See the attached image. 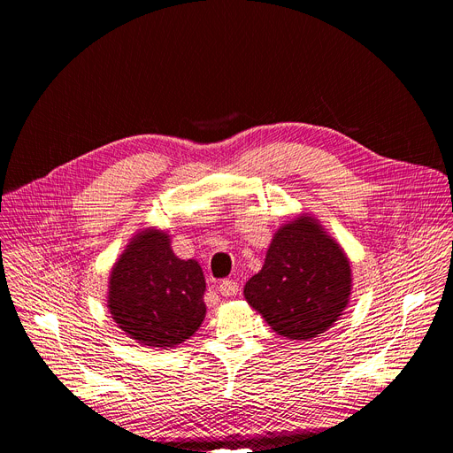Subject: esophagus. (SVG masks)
<instances>
[{"label":"esophagus","instance_id":"esophagus-1","mask_svg":"<svg viewBox=\"0 0 453 453\" xmlns=\"http://www.w3.org/2000/svg\"><path fill=\"white\" fill-rule=\"evenodd\" d=\"M218 290H219V294H221V296H225V297H232V296H235V294L239 292V285H237L235 281H232V280H225V281H221V283H219Z\"/></svg>","mask_w":453,"mask_h":453}]
</instances>
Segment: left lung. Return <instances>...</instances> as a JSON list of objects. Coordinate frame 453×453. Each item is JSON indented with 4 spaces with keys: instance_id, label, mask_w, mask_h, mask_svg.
Returning a JSON list of instances; mask_svg holds the SVG:
<instances>
[{
    "instance_id": "obj_1",
    "label": "left lung",
    "mask_w": 453,
    "mask_h": 453,
    "mask_svg": "<svg viewBox=\"0 0 453 453\" xmlns=\"http://www.w3.org/2000/svg\"><path fill=\"white\" fill-rule=\"evenodd\" d=\"M350 290V261L318 219L304 214L273 234L245 297L275 334L310 341L342 316Z\"/></svg>"
}]
</instances>
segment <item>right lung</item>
I'll return each instance as SVG.
<instances>
[{
	"instance_id": "right-lung-1",
	"label": "right lung",
	"mask_w": 453,
	"mask_h": 453,
	"mask_svg": "<svg viewBox=\"0 0 453 453\" xmlns=\"http://www.w3.org/2000/svg\"><path fill=\"white\" fill-rule=\"evenodd\" d=\"M204 288L197 261L180 259L168 234L147 228L132 237L114 265L107 306L130 339L168 350L201 326Z\"/></svg>"
}]
</instances>
